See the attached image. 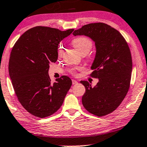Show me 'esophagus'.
Masks as SVG:
<instances>
[{
    "instance_id": "obj_1",
    "label": "esophagus",
    "mask_w": 147,
    "mask_h": 147,
    "mask_svg": "<svg viewBox=\"0 0 147 147\" xmlns=\"http://www.w3.org/2000/svg\"><path fill=\"white\" fill-rule=\"evenodd\" d=\"M72 84H77V81H76V80H75V79H72Z\"/></svg>"
}]
</instances>
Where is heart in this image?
<instances>
[{
  "label": "heart",
  "mask_w": 147,
  "mask_h": 147,
  "mask_svg": "<svg viewBox=\"0 0 147 147\" xmlns=\"http://www.w3.org/2000/svg\"><path fill=\"white\" fill-rule=\"evenodd\" d=\"M72 45L79 54H88L92 47V42L89 38L86 36H79L74 38L72 41ZM61 50H59V52ZM77 68H72L70 70L72 74H75Z\"/></svg>",
  "instance_id": "obj_1"
}]
</instances>
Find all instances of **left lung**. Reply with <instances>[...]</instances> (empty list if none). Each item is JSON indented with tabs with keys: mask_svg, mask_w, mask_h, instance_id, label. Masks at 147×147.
Listing matches in <instances>:
<instances>
[{
	"mask_svg": "<svg viewBox=\"0 0 147 147\" xmlns=\"http://www.w3.org/2000/svg\"><path fill=\"white\" fill-rule=\"evenodd\" d=\"M72 34L88 36L95 43L91 76L99 82L92 87L87 81H81L86 88L82 104L95 115H106L120 105L129 89L132 58L129 45L117 30L103 23L85 25Z\"/></svg>",
	"mask_w": 147,
	"mask_h": 147,
	"instance_id": "obj_1",
	"label": "left lung"
}]
</instances>
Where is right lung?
Segmentation results:
<instances>
[{"mask_svg":"<svg viewBox=\"0 0 147 147\" xmlns=\"http://www.w3.org/2000/svg\"><path fill=\"white\" fill-rule=\"evenodd\" d=\"M73 30L34 27L22 34L11 50L9 75L15 93L25 110L36 117L57 112L71 87L72 80L65 75L52 84L48 70L58 59L59 43Z\"/></svg>","mask_w":147,"mask_h":147,"instance_id":"right-lung-1","label":"right lung"}]
</instances>
